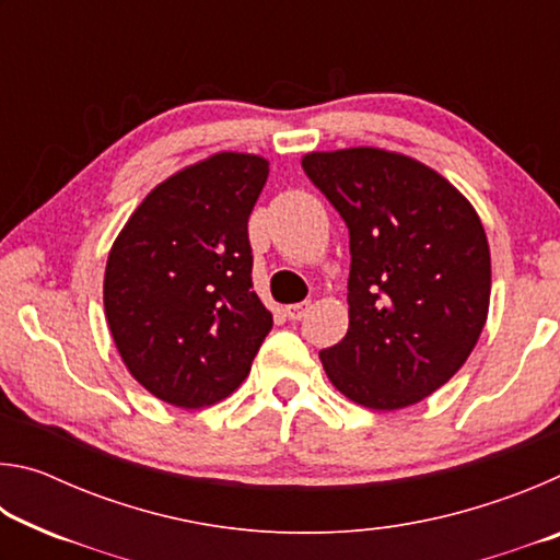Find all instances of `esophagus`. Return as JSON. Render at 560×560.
I'll list each match as a JSON object with an SVG mask.
<instances>
[{"label": "esophagus", "instance_id": "obj_1", "mask_svg": "<svg viewBox=\"0 0 560 560\" xmlns=\"http://www.w3.org/2000/svg\"><path fill=\"white\" fill-rule=\"evenodd\" d=\"M308 308H311V303H308V301L291 303V306H287V316H289L291 320H301L303 316L308 314Z\"/></svg>", "mask_w": 560, "mask_h": 560}]
</instances>
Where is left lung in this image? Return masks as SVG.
<instances>
[{
    "instance_id": "left-lung-1",
    "label": "left lung",
    "mask_w": 560,
    "mask_h": 560,
    "mask_svg": "<svg viewBox=\"0 0 560 560\" xmlns=\"http://www.w3.org/2000/svg\"><path fill=\"white\" fill-rule=\"evenodd\" d=\"M301 165L350 232L348 334L318 353L328 381L371 410L417 405L459 371L487 324L479 214L438 170L393 150H314Z\"/></svg>"
}]
</instances>
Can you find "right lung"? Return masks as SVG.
I'll use <instances>...</instances> for the list:
<instances>
[{
  "mask_svg": "<svg viewBox=\"0 0 560 560\" xmlns=\"http://www.w3.org/2000/svg\"><path fill=\"white\" fill-rule=\"evenodd\" d=\"M269 160L222 150L155 185L113 242L103 306L128 373L183 410L230 397L271 311L252 291L246 222Z\"/></svg>",
  "mask_w": 560,
  "mask_h": 560,
  "instance_id": "1",
  "label": "right lung"
}]
</instances>
